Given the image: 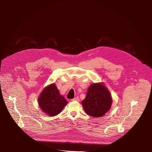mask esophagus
<instances>
[{
  "instance_id": "34e87169",
  "label": "esophagus",
  "mask_w": 152,
  "mask_h": 152,
  "mask_svg": "<svg viewBox=\"0 0 152 152\" xmlns=\"http://www.w3.org/2000/svg\"><path fill=\"white\" fill-rule=\"evenodd\" d=\"M72 100H73V101H79V97L78 96H77V97H75L74 99H73Z\"/></svg>"
}]
</instances>
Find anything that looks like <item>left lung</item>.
<instances>
[{
  "instance_id": "1",
  "label": "left lung",
  "mask_w": 152,
  "mask_h": 152,
  "mask_svg": "<svg viewBox=\"0 0 152 152\" xmlns=\"http://www.w3.org/2000/svg\"><path fill=\"white\" fill-rule=\"evenodd\" d=\"M112 102L111 93L102 82L91 84L81 103L86 114L94 117H101L111 109Z\"/></svg>"
}]
</instances>
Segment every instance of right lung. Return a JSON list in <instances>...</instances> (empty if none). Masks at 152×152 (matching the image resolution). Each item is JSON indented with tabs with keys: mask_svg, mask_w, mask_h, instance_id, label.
I'll return each mask as SVG.
<instances>
[{
	"mask_svg": "<svg viewBox=\"0 0 152 152\" xmlns=\"http://www.w3.org/2000/svg\"><path fill=\"white\" fill-rule=\"evenodd\" d=\"M38 102L42 112L51 117L59 114L68 103L64 96L60 94L54 83L43 89L38 97Z\"/></svg>",
	"mask_w": 152,
	"mask_h": 152,
	"instance_id": "add662e5",
	"label": "right lung"
}]
</instances>
